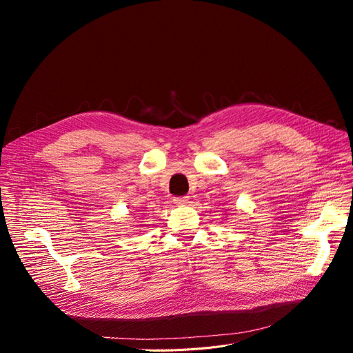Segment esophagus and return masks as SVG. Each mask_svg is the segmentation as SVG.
Returning <instances> with one entry per match:
<instances>
[{"label": "esophagus", "mask_w": 353, "mask_h": 353, "mask_svg": "<svg viewBox=\"0 0 353 353\" xmlns=\"http://www.w3.org/2000/svg\"><path fill=\"white\" fill-rule=\"evenodd\" d=\"M174 203L176 206H184L188 203V196H181V197H175Z\"/></svg>", "instance_id": "obj_1"}]
</instances>
